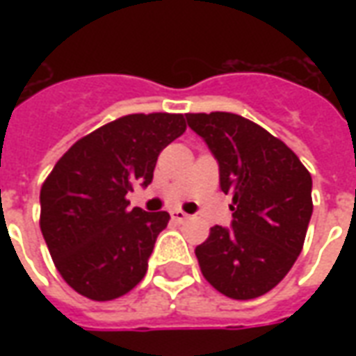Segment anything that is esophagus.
<instances>
[{"mask_svg": "<svg viewBox=\"0 0 356 356\" xmlns=\"http://www.w3.org/2000/svg\"><path fill=\"white\" fill-rule=\"evenodd\" d=\"M188 217L191 216H188V213H185L183 209H173V211H171V219H173L175 223H183V221H186Z\"/></svg>", "mask_w": 356, "mask_h": 356, "instance_id": "esophagus-1", "label": "esophagus"}]
</instances>
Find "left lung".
I'll use <instances>...</instances> for the list:
<instances>
[{"instance_id": "obj_1", "label": "left lung", "mask_w": 356, "mask_h": 356, "mask_svg": "<svg viewBox=\"0 0 356 356\" xmlns=\"http://www.w3.org/2000/svg\"><path fill=\"white\" fill-rule=\"evenodd\" d=\"M219 162L232 227H211L194 254L204 278L231 299L259 298L288 275L313 216V179L296 152L232 112L186 114Z\"/></svg>"}]
</instances>
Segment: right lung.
Segmentation results:
<instances>
[{
    "mask_svg": "<svg viewBox=\"0 0 356 356\" xmlns=\"http://www.w3.org/2000/svg\"><path fill=\"white\" fill-rule=\"evenodd\" d=\"M186 129L183 114H127L66 150L40 191V227L65 282L93 301L125 296L145 278L168 211L129 209L156 160Z\"/></svg>",
    "mask_w": 356,
    "mask_h": 356,
    "instance_id": "add662e5",
    "label": "right lung"
}]
</instances>
